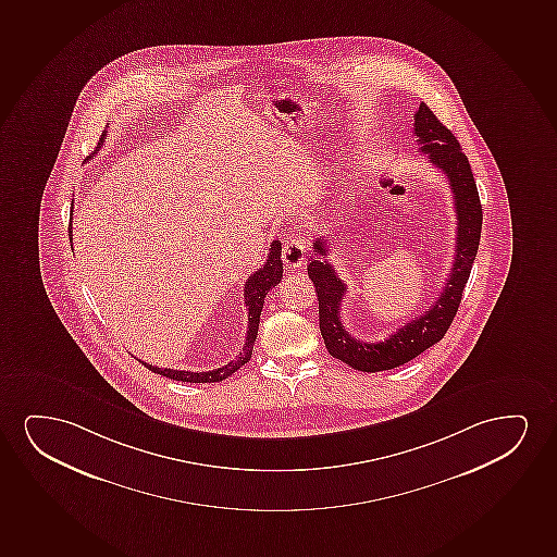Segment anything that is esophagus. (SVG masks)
<instances>
[{"mask_svg":"<svg viewBox=\"0 0 557 557\" xmlns=\"http://www.w3.org/2000/svg\"><path fill=\"white\" fill-rule=\"evenodd\" d=\"M283 264L289 268H300L306 260V242L298 236H287L283 242Z\"/></svg>","mask_w":557,"mask_h":557,"instance_id":"34e87169","label":"esophagus"}]
</instances>
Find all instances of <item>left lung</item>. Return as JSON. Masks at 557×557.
Segmentation results:
<instances>
[{
  "label": "left lung",
  "mask_w": 557,
  "mask_h": 557,
  "mask_svg": "<svg viewBox=\"0 0 557 557\" xmlns=\"http://www.w3.org/2000/svg\"><path fill=\"white\" fill-rule=\"evenodd\" d=\"M413 134L418 136L421 152L429 154L434 166L448 175L457 213L456 260L441 297L423 315L412 319L383 342H362L347 333L339 319V306L346 295V283L326 260L331 251L329 239L318 238L313 244L315 259L308 267V275L315 285L319 302V331L325 339L329 354L362 372H382L397 369L412 361L419 354L444 338L461 304L462 289L469 282L472 262L476 259L482 232V203L469 159L461 151L456 136L436 119L433 111L421 103L413 116Z\"/></svg>",
  "instance_id": "1"
}]
</instances>
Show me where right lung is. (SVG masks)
<instances>
[{"label":"right lung","mask_w":557,"mask_h":557,"mask_svg":"<svg viewBox=\"0 0 557 557\" xmlns=\"http://www.w3.org/2000/svg\"><path fill=\"white\" fill-rule=\"evenodd\" d=\"M108 136V131L101 132L100 141L96 151L103 145V139ZM95 154V152H92ZM90 159V157H88ZM87 159V160H88ZM70 234H72V224H70ZM283 277V262H282V244L275 239L270 246V253L262 267L255 272V274L247 277L246 287H244V297H246L247 306V334L246 344L244 349L239 351L232 361L224 362L223 367L219 369L208 370V372H190V370H175V369H159L144 362L147 369L160 374V376L170 377L175 382L187 383H215L223 382L226 377L232 376L236 370L242 369L246 362H249L251 355H253L255 339L259 333L260 311L264 306V298H267L268 290L275 287L277 283L282 282Z\"/></svg>","instance_id":"add662e5"}]
</instances>
